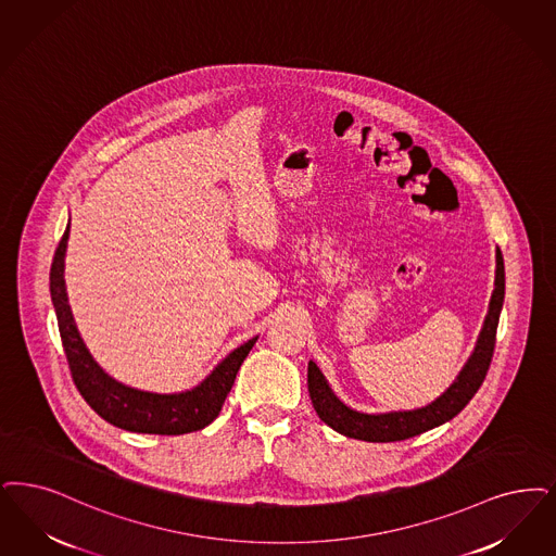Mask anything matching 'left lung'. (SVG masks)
<instances>
[{
    "mask_svg": "<svg viewBox=\"0 0 556 556\" xmlns=\"http://www.w3.org/2000/svg\"><path fill=\"white\" fill-rule=\"evenodd\" d=\"M503 302H505V263H503L501 250L496 248L494 289L490 295L489 312H486L482 331L478 334L471 356L467 357L464 368L459 370L457 378L448 384V389L441 397H437L424 407L407 409V412H387V414L357 412L334 395L327 378L311 359L308 391H311L312 405L318 418L327 426H331L334 432L348 439L366 441V443L405 441L416 434H422L430 428H437L441 424L453 420L476 395V391L480 389V384L484 382V377L489 372Z\"/></svg>",
    "mask_w": 556,
    "mask_h": 556,
    "instance_id": "1",
    "label": "left lung"
}]
</instances>
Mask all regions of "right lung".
<instances>
[{
    "label": "right lung",
    "instance_id": "obj_1",
    "mask_svg": "<svg viewBox=\"0 0 556 556\" xmlns=\"http://www.w3.org/2000/svg\"><path fill=\"white\" fill-rule=\"evenodd\" d=\"M67 238L70 223L51 263L49 291L58 316V327L62 334L70 372L80 395L105 422L128 432L176 437L202 430L204 426L213 422L219 416L223 401L231 391L236 375L258 337H252L244 345L236 348L231 354L223 357L208 377L197 387L181 393L140 391L115 380L94 362V357L90 356L70 311L64 279Z\"/></svg>",
    "mask_w": 556,
    "mask_h": 556
}]
</instances>
